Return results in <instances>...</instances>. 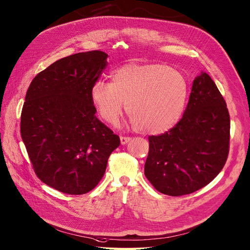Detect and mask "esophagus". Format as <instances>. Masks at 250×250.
Segmentation results:
<instances>
[{
  "label": "esophagus",
  "mask_w": 250,
  "mask_h": 250,
  "mask_svg": "<svg viewBox=\"0 0 250 250\" xmlns=\"http://www.w3.org/2000/svg\"><path fill=\"white\" fill-rule=\"evenodd\" d=\"M129 141H131V138H129V137H121V143H122V145L127 144Z\"/></svg>",
  "instance_id": "esophagus-1"
}]
</instances>
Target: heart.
I'll list each match as a JSON object with an SVG mask.
<instances>
[{
	"mask_svg": "<svg viewBox=\"0 0 250 250\" xmlns=\"http://www.w3.org/2000/svg\"><path fill=\"white\" fill-rule=\"evenodd\" d=\"M111 83L97 81L91 100L105 122L115 124L125 110L139 131L164 134L175 126L188 98L186 78L165 64L129 63L115 69Z\"/></svg>",
	"mask_w": 250,
	"mask_h": 250,
	"instance_id": "1",
	"label": "heart"
}]
</instances>
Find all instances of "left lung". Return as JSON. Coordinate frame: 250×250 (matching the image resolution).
<instances>
[{"instance_id": "obj_1", "label": "left lung", "mask_w": 250, "mask_h": 250, "mask_svg": "<svg viewBox=\"0 0 250 250\" xmlns=\"http://www.w3.org/2000/svg\"><path fill=\"white\" fill-rule=\"evenodd\" d=\"M230 115L218 86L201 71L193 81L187 108L168 132L149 137L145 176L169 196L193 193L223 169L229 153Z\"/></svg>"}]
</instances>
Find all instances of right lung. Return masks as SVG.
Segmentation results:
<instances>
[{"label": "right lung", "instance_id": "1", "mask_svg": "<svg viewBox=\"0 0 250 250\" xmlns=\"http://www.w3.org/2000/svg\"><path fill=\"white\" fill-rule=\"evenodd\" d=\"M102 51L73 54L30 83L20 131L37 176L60 192L81 195L103 178L121 140L96 117L91 86L107 66Z\"/></svg>", "mask_w": 250, "mask_h": 250}]
</instances>
